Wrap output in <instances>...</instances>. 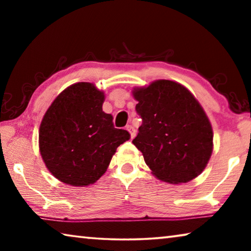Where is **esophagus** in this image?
I'll list each match as a JSON object with an SVG mask.
<instances>
[{
    "label": "esophagus",
    "instance_id": "esophagus-1",
    "mask_svg": "<svg viewBox=\"0 0 251 251\" xmlns=\"http://www.w3.org/2000/svg\"><path fill=\"white\" fill-rule=\"evenodd\" d=\"M126 129L129 131V134H130V137H131V138H134L135 136H136V129L134 128V127L131 126V125H127V126H126Z\"/></svg>",
    "mask_w": 251,
    "mask_h": 251
}]
</instances>
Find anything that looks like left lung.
<instances>
[{
  "label": "left lung",
  "instance_id": "obj_1",
  "mask_svg": "<svg viewBox=\"0 0 251 251\" xmlns=\"http://www.w3.org/2000/svg\"><path fill=\"white\" fill-rule=\"evenodd\" d=\"M131 93L143 120L133 144L152 175L175 185L201 175L212 154L214 133L196 97L169 79L154 80Z\"/></svg>",
  "mask_w": 251,
  "mask_h": 251
}]
</instances>
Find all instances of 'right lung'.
Here are the masks:
<instances>
[{
	"label": "right lung",
	"mask_w": 251,
	"mask_h": 251,
	"mask_svg": "<svg viewBox=\"0 0 251 251\" xmlns=\"http://www.w3.org/2000/svg\"><path fill=\"white\" fill-rule=\"evenodd\" d=\"M105 94L95 84L75 83L59 93L44 114L39 147L46 168L75 187L94 184L107 171L117 147L130 138L103 112Z\"/></svg>",
	"instance_id": "add662e5"
}]
</instances>
